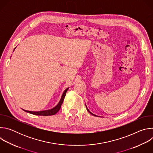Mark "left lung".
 <instances>
[{
  "label": "left lung",
  "mask_w": 153,
  "mask_h": 153,
  "mask_svg": "<svg viewBox=\"0 0 153 153\" xmlns=\"http://www.w3.org/2000/svg\"><path fill=\"white\" fill-rule=\"evenodd\" d=\"M86 110H87V111H88V112H89V113H90V114H92V115H93V116H96V115H94V114H93V113H91V112H90V111H89V110H88V108H87V107H86Z\"/></svg>",
  "instance_id": "1"
}]
</instances>
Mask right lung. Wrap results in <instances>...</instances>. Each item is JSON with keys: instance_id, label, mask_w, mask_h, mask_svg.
<instances>
[{"instance_id": "1", "label": "right lung", "mask_w": 153, "mask_h": 153, "mask_svg": "<svg viewBox=\"0 0 153 153\" xmlns=\"http://www.w3.org/2000/svg\"><path fill=\"white\" fill-rule=\"evenodd\" d=\"M68 88H67L65 90L62 96L61 99L60 100V102H59V103L53 108L51 109V110H45V111H27V110H24L25 112L34 114V115H37V116H52V115H54L56 114L60 109L61 105L63 102L64 98L65 97V95H66L67 91H68Z\"/></svg>"}]
</instances>
